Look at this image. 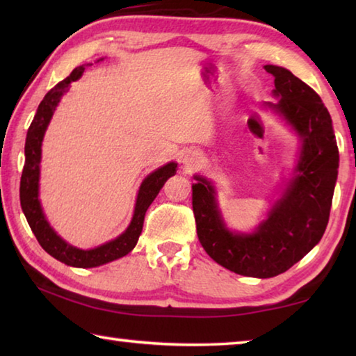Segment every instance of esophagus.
<instances>
[{
	"instance_id": "1",
	"label": "esophagus",
	"mask_w": 356,
	"mask_h": 356,
	"mask_svg": "<svg viewBox=\"0 0 356 356\" xmlns=\"http://www.w3.org/2000/svg\"><path fill=\"white\" fill-rule=\"evenodd\" d=\"M196 163H197L196 155L190 154V155H185V156H184V165H185L186 168H193Z\"/></svg>"
}]
</instances>
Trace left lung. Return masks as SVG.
I'll return each instance as SVG.
<instances>
[{"label":"left lung","instance_id":"8db88e82","mask_svg":"<svg viewBox=\"0 0 356 356\" xmlns=\"http://www.w3.org/2000/svg\"><path fill=\"white\" fill-rule=\"evenodd\" d=\"M275 76L276 104L264 106L280 116L300 140L291 177L265 220L252 232L229 229L207 177L193 176V212L202 248L216 264L252 278H273L303 259L321 242L328 225L339 168L331 116L308 84L280 65H265Z\"/></svg>","mask_w":356,"mask_h":356}]
</instances>
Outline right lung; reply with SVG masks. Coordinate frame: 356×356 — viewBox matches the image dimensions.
<instances>
[{"label":"right lung","mask_w":356,"mask_h":356,"mask_svg":"<svg viewBox=\"0 0 356 356\" xmlns=\"http://www.w3.org/2000/svg\"><path fill=\"white\" fill-rule=\"evenodd\" d=\"M102 59L104 58H100L99 61H102ZM83 72L84 65H80V67L72 70V74L65 80L59 81L55 88L50 89L44 100L40 102L38 113H35L26 134L25 166H23L20 180V204L29 227H31L38 242L48 254L58 259L59 262L70 265V267L92 268L111 261H116L119 257H124L135 248L143 231L144 215H146L149 206L154 202L160 190L163 188L166 180L176 174L177 163L176 161H170V163L156 168L155 171L150 172L143 180L136 195L134 216H131V221L127 229L119 237L100 246H95V248L81 250L65 242L61 236H58V232L48 222L39 200L42 141H44L48 124H50L63 95L70 89L72 81H76L78 78H81Z\"/></svg>","instance_id":"obj_1"}]
</instances>
